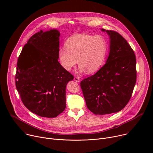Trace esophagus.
Returning a JSON list of instances; mask_svg holds the SVG:
<instances>
[{
	"label": "esophagus",
	"instance_id": "obj_1",
	"mask_svg": "<svg viewBox=\"0 0 153 153\" xmlns=\"http://www.w3.org/2000/svg\"><path fill=\"white\" fill-rule=\"evenodd\" d=\"M74 81H75L76 82H79L80 81V79H79V77H74Z\"/></svg>",
	"mask_w": 153,
	"mask_h": 153
}]
</instances>
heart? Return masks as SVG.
I'll use <instances>...</instances> for the list:
<instances>
[{
  "mask_svg": "<svg viewBox=\"0 0 153 153\" xmlns=\"http://www.w3.org/2000/svg\"><path fill=\"white\" fill-rule=\"evenodd\" d=\"M65 46L61 48L58 53L62 67L70 71L77 62L79 71H85L88 74L94 73L102 66L108 50L105 37L86 33L72 35L67 39Z\"/></svg>",
  "mask_w": 153,
  "mask_h": 153,
  "instance_id": "1",
  "label": "heart"
}]
</instances>
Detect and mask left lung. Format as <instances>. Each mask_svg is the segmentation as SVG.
<instances>
[{"instance_id": "8db88e82", "label": "left lung", "mask_w": 153, "mask_h": 153, "mask_svg": "<svg viewBox=\"0 0 153 153\" xmlns=\"http://www.w3.org/2000/svg\"><path fill=\"white\" fill-rule=\"evenodd\" d=\"M101 30L110 38L108 57L99 71L81 82L87 107L95 115L122 110L131 97L136 81V57L131 46L117 32Z\"/></svg>"}]
</instances>
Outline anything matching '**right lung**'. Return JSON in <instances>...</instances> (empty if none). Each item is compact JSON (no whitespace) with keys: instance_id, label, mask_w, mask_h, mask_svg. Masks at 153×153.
Instances as JSON below:
<instances>
[{"instance_id":"add662e5","label":"right lung","mask_w":153,"mask_h":153,"mask_svg":"<svg viewBox=\"0 0 153 153\" xmlns=\"http://www.w3.org/2000/svg\"><path fill=\"white\" fill-rule=\"evenodd\" d=\"M59 31L40 30L19 57L16 88L23 103L38 116L54 118L66 108V87L73 76L58 62Z\"/></svg>"}]
</instances>
